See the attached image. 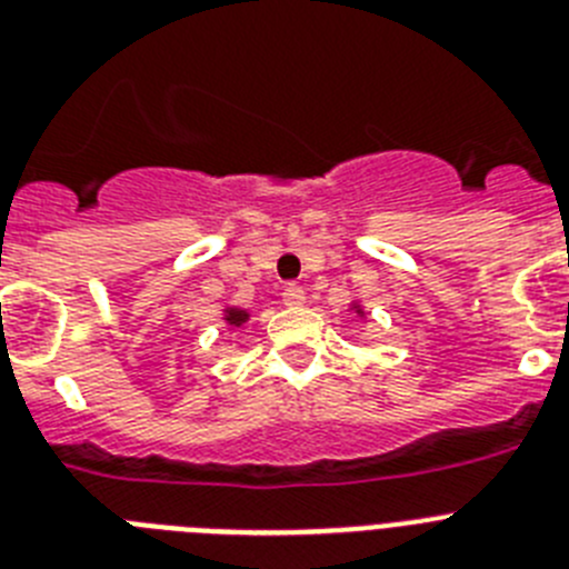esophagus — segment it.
<instances>
[{
    "instance_id": "1",
    "label": "esophagus",
    "mask_w": 569,
    "mask_h": 569,
    "mask_svg": "<svg viewBox=\"0 0 569 569\" xmlns=\"http://www.w3.org/2000/svg\"><path fill=\"white\" fill-rule=\"evenodd\" d=\"M281 301H284L288 308H301V305H305V290L290 284V288H284V293H281Z\"/></svg>"
}]
</instances>
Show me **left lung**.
I'll return each instance as SVG.
<instances>
[{
	"mask_svg": "<svg viewBox=\"0 0 569 569\" xmlns=\"http://www.w3.org/2000/svg\"><path fill=\"white\" fill-rule=\"evenodd\" d=\"M350 310H353V313L359 316V319H365V316H367V310L361 308V301H359V299H353V301H350Z\"/></svg>",
	"mask_w": 569,
	"mask_h": 569,
	"instance_id": "left-lung-1",
	"label": "left lung"
}]
</instances>
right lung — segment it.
Masks as SVG:
<instances>
[{"instance_id": "add662e5", "label": "right lung", "mask_w": 569, "mask_h": 569, "mask_svg": "<svg viewBox=\"0 0 569 569\" xmlns=\"http://www.w3.org/2000/svg\"><path fill=\"white\" fill-rule=\"evenodd\" d=\"M222 319H224V325H228V328H241V325H248V321H250V310L233 308V305H224Z\"/></svg>"}]
</instances>
